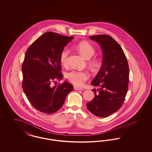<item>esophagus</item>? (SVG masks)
<instances>
[{
  "instance_id": "esophagus-1",
  "label": "esophagus",
  "mask_w": 152,
  "mask_h": 152,
  "mask_svg": "<svg viewBox=\"0 0 152 152\" xmlns=\"http://www.w3.org/2000/svg\"><path fill=\"white\" fill-rule=\"evenodd\" d=\"M74 89L75 90H83V88H81V87H76V86H74Z\"/></svg>"
}]
</instances>
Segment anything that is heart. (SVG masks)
<instances>
[{"label":"heart","mask_w":152,"mask_h":152,"mask_svg":"<svg viewBox=\"0 0 152 152\" xmlns=\"http://www.w3.org/2000/svg\"><path fill=\"white\" fill-rule=\"evenodd\" d=\"M80 53L87 59L91 58L95 53V48L91 44L87 42H81L76 46ZM69 54V50L67 48H64L60 54V61L64 66L68 64V58ZM89 77V73L86 71H80L72 70L68 73L66 77L68 80L74 85L81 86Z\"/></svg>","instance_id":"b5f03b06"}]
</instances>
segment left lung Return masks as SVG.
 Wrapping results in <instances>:
<instances>
[{"label":"left lung","mask_w":152,"mask_h":152,"mask_svg":"<svg viewBox=\"0 0 152 152\" xmlns=\"http://www.w3.org/2000/svg\"><path fill=\"white\" fill-rule=\"evenodd\" d=\"M98 42L102 50L101 68L91 83L94 98L87 103L88 109L95 116L107 117L120 108L129 84V65L122 48L110 36L97 35L89 37Z\"/></svg>","instance_id":"obj_1"}]
</instances>
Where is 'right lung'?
I'll return each instance as SVG.
<instances>
[{"label": "right lung", "mask_w": 152, "mask_h": 152, "mask_svg": "<svg viewBox=\"0 0 152 152\" xmlns=\"http://www.w3.org/2000/svg\"><path fill=\"white\" fill-rule=\"evenodd\" d=\"M73 38L47 32L26 52L22 66L23 89L33 107L44 113L57 112L73 90L72 85L66 81L56 86L51 85L63 77L60 54Z\"/></svg>", "instance_id": "1"}]
</instances>
